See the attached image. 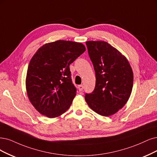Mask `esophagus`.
<instances>
[{
    "mask_svg": "<svg viewBox=\"0 0 157 157\" xmlns=\"http://www.w3.org/2000/svg\"><path fill=\"white\" fill-rule=\"evenodd\" d=\"M78 89H79V91H82L83 89V86L82 85H79V86H78Z\"/></svg>",
    "mask_w": 157,
    "mask_h": 157,
    "instance_id": "obj_1",
    "label": "esophagus"
}]
</instances>
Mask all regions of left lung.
Listing matches in <instances>:
<instances>
[{
  "instance_id": "left-lung-1",
  "label": "left lung",
  "mask_w": 157,
  "mask_h": 157,
  "mask_svg": "<svg viewBox=\"0 0 157 157\" xmlns=\"http://www.w3.org/2000/svg\"><path fill=\"white\" fill-rule=\"evenodd\" d=\"M96 74L94 91L85 94L89 107L109 117L117 113L128 101L133 85V72L127 58L102 40L86 42Z\"/></svg>"
}]
</instances>
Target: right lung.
<instances>
[{
	"label": "right lung",
	"instance_id": "obj_1",
	"mask_svg": "<svg viewBox=\"0 0 157 157\" xmlns=\"http://www.w3.org/2000/svg\"><path fill=\"white\" fill-rule=\"evenodd\" d=\"M85 51L81 43L58 40L40 47L29 63L26 89L32 105L46 117L65 113L76 94L69 66Z\"/></svg>",
	"mask_w": 157,
	"mask_h": 157
}]
</instances>
